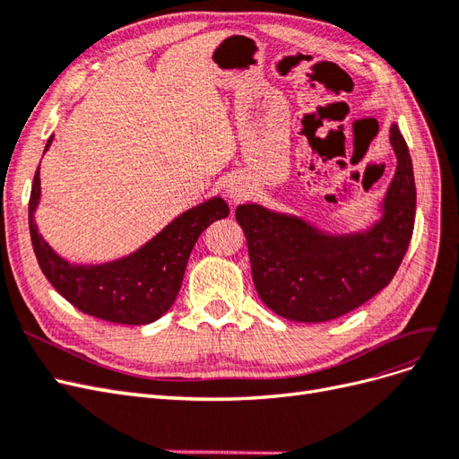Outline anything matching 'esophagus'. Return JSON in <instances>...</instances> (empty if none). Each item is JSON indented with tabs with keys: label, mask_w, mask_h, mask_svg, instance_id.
I'll return each instance as SVG.
<instances>
[{
	"label": "esophagus",
	"mask_w": 459,
	"mask_h": 459,
	"mask_svg": "<svg viewBox=\"0 0 459 459\" xmlns=\"http://www.w3.org/2000/svg\"><path fill=\"white\" fill-rule=\"evenodd\" d=\"M226 193H228V197H230L233 203H239V201H243V199L247 197L248 189H247L243 179L233 178V179H230V182L226 184Z\"/></svg>",
	"instance_id": "esophagus-1"
}]
</instances>
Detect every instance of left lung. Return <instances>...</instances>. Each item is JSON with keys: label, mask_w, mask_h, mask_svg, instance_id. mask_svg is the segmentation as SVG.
I'll list each match as a JSON object with an SVG mask.
<instances>
[{"label": "left lung", "mask_w": 459, "mask_h": 459, "mask_svg": "<svg viewBox=\"0 0 459 459\" xmlns=\"http://www.w3.org/2000/svg\"><path fill=\"white\" fill-rule=\"evenodd\" d=\"M396 170L377 206L379 218L349 233L277 212L258 203L235 208L256 293L290 322L319 324L362 307L394 277L413 233L415 179L398 124L388 130Z\"/></svg>", "instance_id": "obj_1"}]
</instances>
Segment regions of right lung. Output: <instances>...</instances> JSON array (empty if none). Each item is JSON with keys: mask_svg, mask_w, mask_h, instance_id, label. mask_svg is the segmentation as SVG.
I'll use <instances>...</instances> for the list:
<instances>
[{"mask_svg": "<svg viewBox=\"0 0 459 459\" xmlns=\"http://www.w3.org/2000/svg\"><path fill=\"white\" fill-rule=\"evenodd\" d=\"M51 142L53 135L44 152ZM39 197L38 166L29 203V226L41 272L80 312L124 325H147L170 310L199 235L212 221L230 214L228 203L212 197L187 208L126 256L101 264H74L55 253L38 231L34 212Z\"/></svg>", "mask_w": 459, "mask_h": 459, "instance_id": "obj_1", "label": "right lung"}]
</instances>
